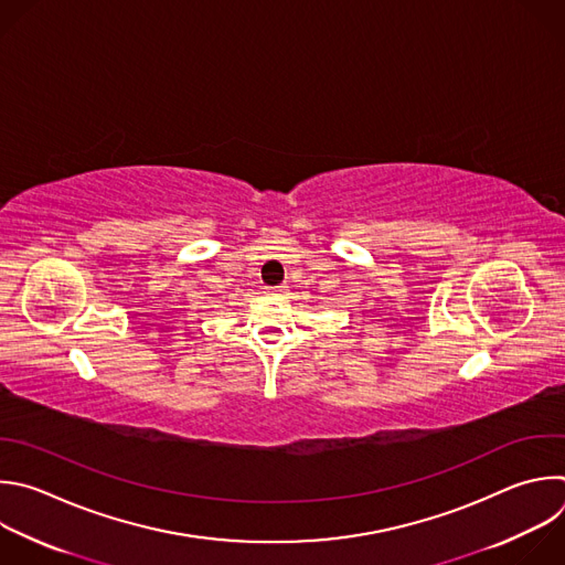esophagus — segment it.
<instances>
[{"label":"esophagus","mask_w":565,"mask_h":565,"mask_svg":"<svg viewBox=\"0 0 565 565\" xmlns=\"http://www.w3.org/2000/svg\"><path fill=\"white\" fill-rule=\"evenodd\" d=\"M268 292H273V295H281L284 292V288H266Z\"/></svg>","instance_id":"esophagus-1"}]
</instances>
